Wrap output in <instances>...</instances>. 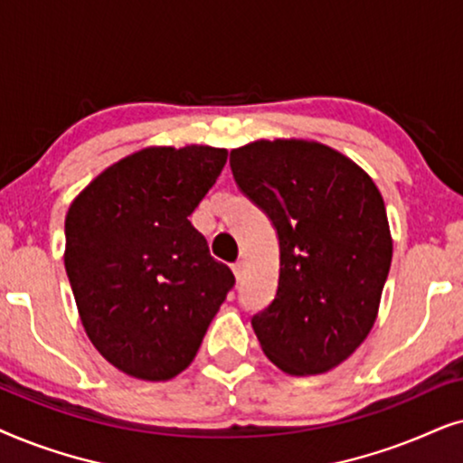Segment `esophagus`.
Wrapping results in <instances>:
<instances>
[{"mask_svg":"<svg viewBox=\"0 0 463 463\" xmlns=\"http://www.w3.org/2000/svg\"><path fill=\"white\" fill-rule=\"evenodd\" d=\"M232 273H235V279L237 281H241L243 275H245V262L239 260V262L232 264Z\"/></svg>","mask_w":463,"mask_h":463,"instance_id":"34e87169","label":"esophagus"}]
</instances>
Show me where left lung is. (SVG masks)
<instances>
[{"instance_id": "1", "label": "left lung", "mask_w": 463, "mask_h": 463, "mask_svg": "<svg viewBox=\"0 0 463 463\" xmlns=\"http://www.w3.org/2000/svg\"><path fill=\"white\" fill-rule=\"evenodd\" d=\"M235 182L279 237L275 300L251 317L264 355L294 377L324 374L377 319L393 241L383 196L360 165L309 139L231 150Z\"/></svg>"}]
</instances>
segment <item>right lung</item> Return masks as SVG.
I'll list each match as a JSON object with an SVG mask.
<instances>
[{
  "instance_id": "right-lung-1",
  "label": "right lung",
  "mask_w": 463,
  "mask_h": 463,
  "mask_svg": "<svg viewBox=\"0 0 463 463\" xmlns=\"http://www.w3.org/2000/svg\"><path fill=\"white\" fill-rule=\"evenodd\" d=\"M228 150L150 146L103 169L65 215V270L86 336L141 381L186 371L235 286L188 215Z\"/></svg>"
}]
</instances>
